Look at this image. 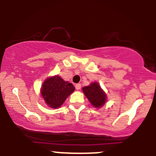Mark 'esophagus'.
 Returning <instances> with one entry per match:
<instances>
[{
	"label": "esophagus",
	"instance_id": "1",
	"mask_svg": "<svg viewBox=\"0 0 156 156\" xmlns=\"http://www.w3.org/2000/svg\"><path fill=\"white\" fill-rule=\"evenodd\" d=\"M80 88H81V84L80 83L76 84V89L77 90H79V89H80Z\"/></svg>",
	"mask_w": 156,
	"mask_h": 156
}]
</instances>
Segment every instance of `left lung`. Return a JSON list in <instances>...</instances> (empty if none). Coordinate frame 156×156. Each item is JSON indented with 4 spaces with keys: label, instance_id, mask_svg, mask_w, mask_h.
Listing matches in <instances>:
<instances>
[{
    "label": "left lung",
    "instance_id": "1",
    "mask_svg": "<svg viewBox=\"0 0 156 156\" xmlns=\"http://www.w3.org/2000/svg\"><path fill=\"white\" fill-rule=\"evenodd\" d=\"M83 92L95 108H100L105 104L106 95L98 83H92L90 86L83 87Z\"/></svg>",
    "mask_w": 156,
    "mask_h": 156
}]
</instances>
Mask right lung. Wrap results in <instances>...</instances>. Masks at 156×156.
Returning a JSON list of instances; mask_svg holds the SVG:
<instances>
[{
	"mask_svg": "<svg viewBox=\"0 0 156 156\" xmlns=\"http://www.w3.org/2000/svg\"><path fill=\"white\" fill-rule=\"evenodd\" d=\"M75 87L71 83L64 81L58 76L47 78L42 84L41 94L48 105L57 108L64 103Z\"/></svg>",
	"mask_w": 156,
	"mask_h": 156,
	"instance_id": "right-lung-1",
	"label": "right lung"
}]
</instances>
